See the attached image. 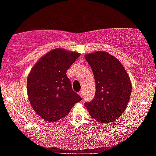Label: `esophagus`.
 I'll return each mask as SVG.
<instances>
[{
    "label": "esophagus",
    "instance_id": "obj_1",
    "mask_svg": "<svg viewBox=\"0 0 156 156\" xmlns=\"http://www.w3.org/2000/svg\"><path fill=\"white\" fill-rule=\"evenodd\" d=\"M78 94L80 95V97H83V91H80V92L78 93Z\"/></svg>",
    "mask_w": 156,
    "mask_h": 156
}]
</instances>
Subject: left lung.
Listing matches in <instances>:
<instances>
[{
	"label": "left lung",
	"mask_w": 156,
	"mask_h": 156,
	"mask_svg": "<svg viewBox=\"0 0 156 156\" xmlns=\"http://www.w3.org/2000/svg\"><path fill=\"white\" fill-rule=\"evenodd\" d=\"M92 69L96 84L94 98L85 103L91 117L102 124H110L124 112L132 94V82L117 58L106 51L85 55Z\"/></svg>",
	"instance_id": "1"
}]
</instances>
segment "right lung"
I'll return each mask as SVG.
<instances>
[{"instance_id": "add662e5", "label": "right lung", "mask_w": 156, "mask_h": 156, "mask_svg": "<svg viewBox=\"0 0 156 156\" xmlns=\"http://www.w3.org/2000/svg\"><path fill=\"white\" fill-rule=\"evenodd\" d=\"M80 54L63 48H54L40 58L27 77L29 101L33 110L47 122L65 117L81 98L73 91L67 76Z\"/></svg>"}]
</instances>
